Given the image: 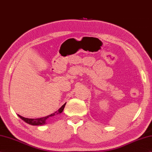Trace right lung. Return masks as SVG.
Segmentation results:
<instances>
[{"instance_id": "1", "label": "right lung", "mask_w": 152, "mask_h": 152, "mask_svg": "<svg viewBox=\"0 0 152 152\" xmlns=\"http://www.w3.org/2000/svg\"><path fill=\"white\" fill-rule=\"evenodd\" d=\"M65 105H66V103H65L63 105H62L61 108L59 109V110L57 111H56L54 113H53L50 115L47 116L45 117H43V118H35V119H32V118H24L20 115H18L20 118L22 119V120L26 122L27 124H28L32 125H44L45 124V121L47 120V119L49 117L54 116L55 114H58L59 113H61L63 112V110H64V108L65 107Z\"/></svg>"}]
</instances>
